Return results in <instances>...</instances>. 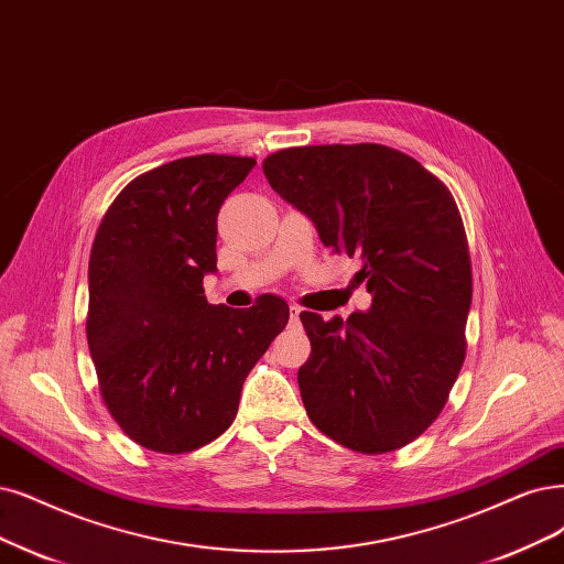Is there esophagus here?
Masks as SVG:
<instances>
[{"instance_id": "34e87169", "label": "esophagus", "mask_w": 564, "mask_h": 564, "mask_svg": "<svg viewBox=\"0 0 564 564\" xmlns=\"http://www.w3.org/2000/svg\"><path fill=\"white\" fill-rule=\"evenodd\" d=\"M300 316H302V308L300 306H290V323H300Z\"/></svg>"}]
</instances>
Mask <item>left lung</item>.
<instances>
[{
	"label": "left lung",
	"instance_id": "1",
	"mask_svg": "<svg viewBox=\"0 0 564 564\" xmlns=\"http://www.w3.org/2000/svg\"><path fill=\"white\" fill-rule=\"evenodd\" d=\"M262 170L327 248L360 256L356 279L371 295L346 323L302 311L311 358L297 383L311 423L358 453L406 446L442 413L465 362L471 264L453 195L381 143L300 145Z\"/></svg>",
	"mask_w": 564,
	"mask_h": 564
}]
</instances>
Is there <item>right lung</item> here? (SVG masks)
Here are the masks:
<instances>
[{
  "label": "right lung",
  "instance_id": "obj_1",
  "mask_svg": "<svg viewBox=\"0 0 564 564\" xmlns=\"http://www.w3.org/2000/svg\"><path fill=\"white\" fill-rule=\"evenodd\" d=\"M253 158L193 155L137 176L101 218L88 264V346L120 430L158 453H191L232 425L241 386L290 308L208 304L218 212Z\"/></svg>",
  "mask_w": 564,
  "mask_h": 564
}]
</instances>
